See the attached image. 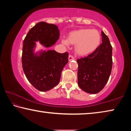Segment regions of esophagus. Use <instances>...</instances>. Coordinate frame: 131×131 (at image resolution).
<instances>
[{
    "label": "esophagus",
    "instance_id": "1",
    "mask_svg": "<svg viewBox=\"0 0 131 131\" xmlns=\"http://www.w3.org/2000/svg\"><path fill=\"white\" fill-rule=\"evenodd\" d=\"M73 59H74V57H73V56L69 55V57H68V61H72V60H73Z\"/></svg>",
    "mask_w": 131,
    "mask_h": 131
}]
</instances>
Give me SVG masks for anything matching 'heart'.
<instances>
[{
  "label": "heart",
  "instance_id": "b5f03b06",
  "mask_svg": "<svg viewBox=\"0 0 131 131\" xmlns=\"http://www.w3.org/2000/svg\"><path fill=\"white\" fill-rule=\"evenodd\" d=\"M101 42V35L94 29H80L71 32L68 40L62 39V43L69 46V43L75 45V51L80 56H86L97 49Z\"/></svg>",
  "mask_w": 131,
  "mask_h": 131
}]
</instances>
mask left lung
Returning a JSON list of instances; mask_svg holds the SVG:
<instances>
[{
	"label": "left lung",
	"mask_w": 131,
	"mask_h": 131,
	"mask_svg": "<svg viewBox=\"0 0 131 131\" xmlns=\"http://www.w3.org/2000/svg\"><path fill=\"white\" fill-rule=\"evenodd\" d=\"M102 43L88 57L77 60L78 81L80 89L90 94H97L104 88L110 76L113 48L109 38L101 31Z\"/></svg>",
	"instance_id": "8db88e82"
}]
</instances>
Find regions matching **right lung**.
<instances>
[{
    "label": "right lung",
    "mask_w": 131,
    "mask_h": 131,
    "mask_svg": "<svg viewBox=\"0 0 131 131\" xmlns=\"http://www.w3.org/2000/svg\"><path fill=\"white\" fill-rule=\"evenodd\" d=\"M59 38L57 26L39 22L29 30L23 45L22 66L27 79L41 92L51 90L59 83L61 73L68 62V53L54 50L34 52L36 42L46 48L53 46Z\"/></svg>",
    "instance_id": "obj_1"
}]
</instances>
